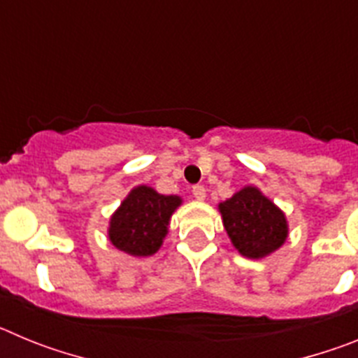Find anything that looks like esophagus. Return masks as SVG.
Returning <instances> with one entry per match:
<instances>
[{"mask_svg":"<svg viewBox=\"0 0 358 358\" xmlns=\"http://www.w3.org/2000/svg\"><path fill=\"white\" fill-rule=\"evenodd\" d=\"M192 194H194V197L197 199V201H204V199H206V188L201 185H195L194 188H192Z\"/></svg>","mask_w":358,"mask_h":358,"instance_id":"obj_1","label":"esophagus"}]
</instances>
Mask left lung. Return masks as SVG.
I'll return each instance as SVG.
<instances>
[{"mask_svg": "<svg viewBox=\"0 0 358 358\" xmlns=\"http://www.w3.org/2000/svg\"><path fill=\"white\" fill-rule=\"evenodd\" d=\"M218 210L231 242L242 256L262 258L285 242L289 233L285 215L252 186L240 189Z\"/></svg>", "mask_w": 358, "mask_h": 358, "instance_id": "8db88e82", "label": "left lung"}]
</instances>
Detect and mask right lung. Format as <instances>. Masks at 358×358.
<instances>
[{
	"label": "right lung",
	"mask_w": 358,
	"mask_h": 358,
	"mask_svg": "<svg viewBox=\"0 0 358 358\" xmlns=\"http://www.w3.org/2000/svg\"><path fill=\"white\" fill-rule=\"evenodd\" d=\"M181 204L176 195H161L138 186L110 218L109 240L132 256H150L161 248L173 210Z\"/></svg>",
	"instance_id": "1"
}]
</instances>
